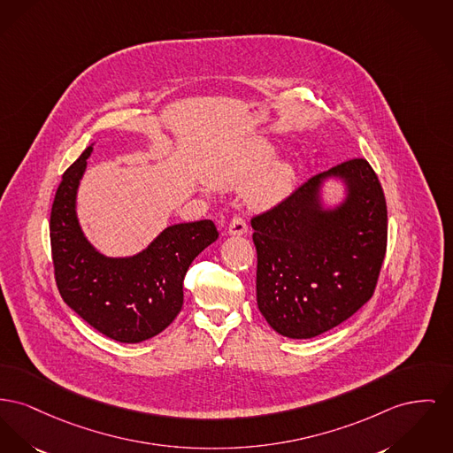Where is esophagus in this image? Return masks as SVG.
Segmentation results:
<instances>
[{"instance_id": "esophagus-1", "label": "esophagus", "mask_w": 453, "mask_h": 453, "mask_svg": "<svg viewBox=\"0 0 453 453\" xmlns=\"http://www.w3.org/2000/svg\"><path fill=\"white\" fill-rule=\"evenodd\" d=\"M227 233L231 236H244V234H248V226L241 217H234L227 227Z\"/></svg>"}]
</instances>
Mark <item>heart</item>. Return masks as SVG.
Segmentation results:
<instances>
[{
	"mask_svg": "<svg viewBox=\"0 0 453 453\" xmlns=\"http://www.w3.org/2000/svg\"><path fill=\"white\" fill-rule=\"evenodd\" d=\"M277 147L262 134L234 145L211 167L207 178L219 188L244 185L246 202L253 209H270L284 202L296 187V164L275 157Z\"/></svg>",
	"mask_w": 453,
	"mask_h": 453,
	"instance_id": "obj_1",
	"label": "heart"
}]
</instances>
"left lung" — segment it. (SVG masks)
<instances>
[{
  "label": "left lung",
  "instance_id": "1",
  "mask_svg": "<svg viewBox=\"0 0 453 453\" xmlns=\"http://www.w3.org/2000/svg\"><path fill=\"white\" fill-rule=\"evenodd\" d=\"M332 182L342 187L337 201L326 196ZM251 227L257 303L277 334L317 337L370 301L387 250V203L366 160L313 176Z\"/></svg>",
  "mask_w": 453,
  "mask_h": 453
}]
</instances>
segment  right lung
<instances>
[{
	"label": "right lung",
	"instance_id": "1",
	"mask_svg": "<svg viewBox=\"0 0 453 453\" xmlns=\"http://www.w3.org/2000/svg\"><path fill=\"white\" fill-rule=\"evenodd\" d=\"M94 143L66 169L54 196L50 229L56 284L63 301L97 332L136 344L178 317L188 268L219 233L212 220L173 224L138 253L107 257L87 240L77 213Z\"/></svg>",
	"mask_w": 453,
	"mask_h": 453
}]
</instances>
